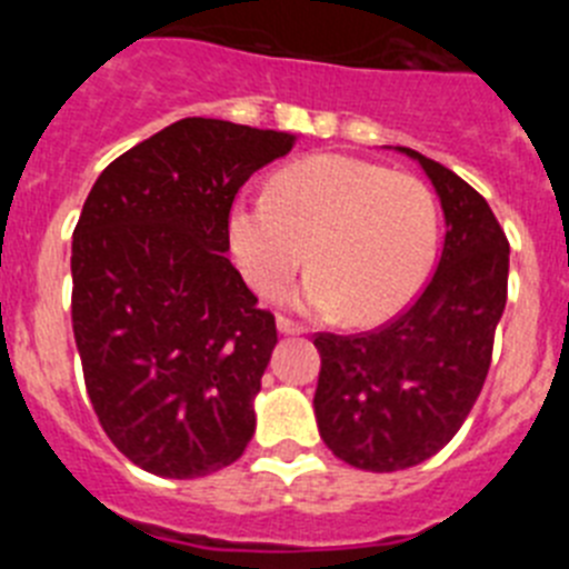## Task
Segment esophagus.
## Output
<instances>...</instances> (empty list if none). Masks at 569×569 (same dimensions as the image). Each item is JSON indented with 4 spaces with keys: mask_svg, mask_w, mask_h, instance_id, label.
Listing matches in <instances>:
<instances>
[{
    "mask_svg": "<svg viewBox=\"0 0 569 569\" xmlns=\"http://www.w3.org/2000/svg\"><path fill=\"white\" fill-rule=\"evenodd\" d=\"M276 325H279V333H284V336L305 333V325H299V321L288 319V316H279V319H276Z\"/></svg>",
    "mask_w": 569,
    "mask_h": 569,
    "instance_id": "34e87169",
    "label": "esophagus"
}]
</instances>
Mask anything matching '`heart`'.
Returning a JSON list of instances; mask_svg holds the SVG:
<instances>
[{"label":"heart","instance_id":"b5f03b06","mask_svg":"<svg viewBox=\"0 0 569 569\" xmlns=\"http://www.w3.org/2000/svg\"><path fill=\"white\" fill-rule=\"evenodd\" d=\"M228 241L241 276L264 299L310 261L316 273L301 288L305 305L376 325L413 299L433 264L439 202L410 173L350 156H310L281 168L270 196L233 202Z\"/></svg>","mask_w":569,"mask_h":569}]
</instances>
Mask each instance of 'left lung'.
<instances>
[{"label": "left lung", "instance_id": "left-lung-1", "mask_svg": "<svg viewBox=\"0 0 569 569\" xmlns=\"http://www.w3.org/2000/svg\"><path fill=\"white\" fill-rule=\"evenodd\" d=\"M399 150L425 168L441 199L439 268L381 328L313 339L321 439L341 461L373 472L421 465L459 433L490 370L510 270V241L485 196L419 150Z\"/></svg>", "mask_w": 569, "mask_h": 569}]
</instances>
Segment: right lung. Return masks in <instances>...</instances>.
I'll use <instances>...</instances> for the list:
<instances>
[{"mask_svg":"<svg viewBox=\"0 0 569 569\" xmlns=\"http://www.w3.org/2000/svg\"><path fill=\"white\" fill-rule=\"evenodd\" d=\"M290 133L190 116L102 170L73 230V336L99 425L133 465L199 479L253 439L276 347L224 253L239 188Z\"/></svg>","mask_w":569,"mask_h":569,"instance_id":"obj_1","label":"right lung"}]
</instances>
